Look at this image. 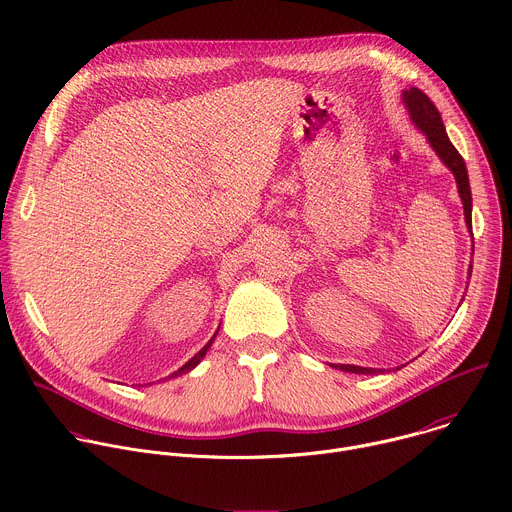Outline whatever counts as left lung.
<instances>
[{"label": "left lung", "mask_w": 512, "mask_h": 512, "mask_svg": "<svg viewBox=\"0 0 512 512\" xmlns=\"http://www.w3.org/2000/svg\"><path fill=\"white\" fill-rule=\"evenodd\" d=\"M404 104L408 106V112H410L412 120L416 122V126L428 136V142L432 144L436 154L442 158V162L454 173L456 185H458V193H460V199H462V205H464V219H466L468 229H472V195H470V183H468L466 164H464V158L460 156V152L450 142V138L446 134V128L442 124V116H440L438 108L418 88H410V90L404 92ZM333 368L344 370V372H352V374H378L380 372V370H368V368L350 366V364H339V366H333Z\"/></svg>", "instance_id": "1"}]
</instances>
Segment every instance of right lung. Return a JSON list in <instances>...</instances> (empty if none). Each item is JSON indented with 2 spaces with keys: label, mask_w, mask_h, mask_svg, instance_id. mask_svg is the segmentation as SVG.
I'll return each instance as SVG.
<instances>
[{
  "label": "right lung",
  "mask_w": 512,
  "mask_h": 512,
  "mask_svg": "<svg viewBox=\"0 0 512 512\" xmlns=\"http://www.w3.org/2000/svg\"><path fill=\"white\" fill-rule=\"evenodd\" d=\"M213 339H215V337H211V342H209V344H207V346H205V348H203V350H201V352H199V354H197L193 360H189V362H187V364H185L181 370H177L173 376H168V378H175V376H181V374H187V372H191V370H193V368H195V366H197V364H199V362L205 358L207 350H209V348H211V344H213Z\"/></svg>",
  "instance_id": "add662e5"
}]
</instances>
